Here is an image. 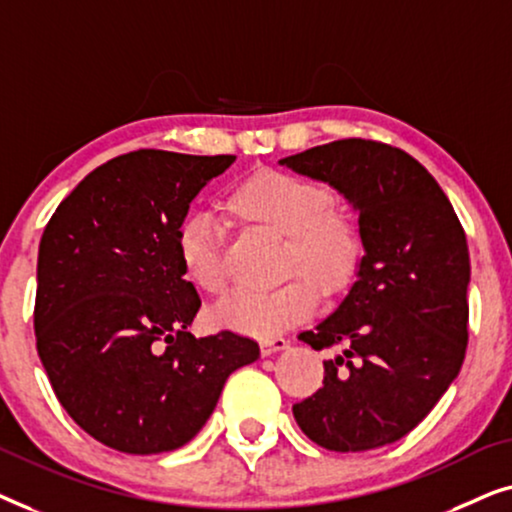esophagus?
Returning <instances> with one entry per match:
<instances>
[{
  "instance_id": "esophagus-1",
  "label": "esophagus",
  "mask_w": 512,
  "mask_h": 512,
  "mask_svg": "<svg viewBox=\"0 0 512 512\" xmlns=\"http://www.w3.org/2000/svg\"><path fill=\"white\" fill-rule=\"evenodd\" d=\"M286 347H289V340H284V338H265V340H261V354L263 356H272V354L282 352V349H286Z\"/></svg>"
}]
</instances>
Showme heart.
I'll return each instance as SVG.
<instances>
[{"instance_id": "obj_1", "label": "heart", "mask_w": 512, "mask_h": 512, "mask_svg": "<svg viewBox=\"0 0 512 512\" xmlns=\"http://www.w3.org/2000/svg\"><path fill=\"white\" fill-rule=\"evenodd\" d=\"M226 207L237 219L282 235L279 272L298 277L270 291L233 293L214 310L221 326L272 338L312 312L317 303L312 285L321 296H333L359 268V226L345 207L331 205V193L317 181L284 170H261L228 193ZM177 251L186 277L200 291L226 289V233L212 216L188 214L177 230Z\"/></svg>"}]
</instances>
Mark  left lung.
<instances>
[{
	"mask_svg": "<svg viewBox=\"0 0 512 512\" xmlns=\"http://www.w3.org/2000/svg\"><path fill=\"white\" fill-rule=\"evenodd\" d=\"M279 165L335 188L359 214L363 256L338 307L298 335L324 361V387L293 405L333 452L396 443L433 410L464 363L471 258L464 228L422 163L394 146L340 139Z\"/></svg>",
	"mask_w": 512,
	"mask_h": 512,
	"instance_id": "1",
	"label": "left lung"
}]
</instances>
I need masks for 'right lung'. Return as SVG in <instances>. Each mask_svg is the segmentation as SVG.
<instances>
[{"instance_id":"add662e5","label":"right lung","mask_w":512,"mask_h":512,"mask_svg":"<svg viewBox=\"0 0 512 512\" xmlns=\"http://www.w3.org/2000/svg\"><path fill=\"white\" fill-rule=\"evenodd\" d=\"M235 156L142 149L88 174L41 235L34 333L51 387L88 436L125 454L195 438L223 384L261 356L233 331L188 333L200 310L177 230Z\"/></svg>"}]
</instances>
